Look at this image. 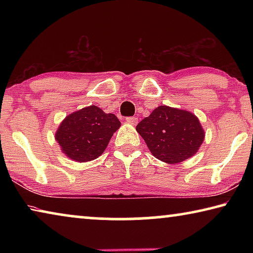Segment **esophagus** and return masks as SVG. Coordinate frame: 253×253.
Segmentation results:
<instances>
[{"label": "esophagus", "instance_id": "esophagus-1", "mask_svg": "<svg viewBox=\"0 0 253 253\" xmlns=\"http://www.w3.org/2000/svg\"><path fill=\"white\" fill-rule=\"evenodd\" d=\"M137 122H138V118H137L136 116H134V117H127L126 118V123L131 124V125H136Z\"/></svg>", "mask_w": 253, "mask_h": 253}]
</instances>
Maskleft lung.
Wrapping results in <instances>:
<instances>
[{
	"mask_svg": "<svg viewBox=\"0 0 253 253\" xmlns=\"http://www.w3.org/2000/svg\"><path fill=\"white\" fill-rule=\"evenodd\" d=\"M136 130L153 155L169 164L192 157L204 140V130L195 115L169 106L157 107Z\"/></svg>",
	"mask_w": 253,
	"mask_h": 253,
	"instance_id": "1",
	"label": "left lung"
}]
</instances>
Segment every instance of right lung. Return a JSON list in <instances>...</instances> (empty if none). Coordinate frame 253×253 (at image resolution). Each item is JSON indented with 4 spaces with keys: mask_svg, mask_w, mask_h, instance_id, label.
I'll return each mask as SVG.
<instances>
[{
    "mask_svg": "<svg viewBox=\"0 0 253 253\" xmlns=\"http://www.w3.org/2000/svg\"><path fill=\"white\" fill-rule=\"evenodd\" d=\"M119 127L121 122L114 114L89 106L63 119L55 132V139L71 160L89 162L101 155Z\"/></svg>",
    "mask_w": 253,
    "mask_h": 253,
    "instance_id": "obj_1",
    "label": "right lung"
}]
</instances>
